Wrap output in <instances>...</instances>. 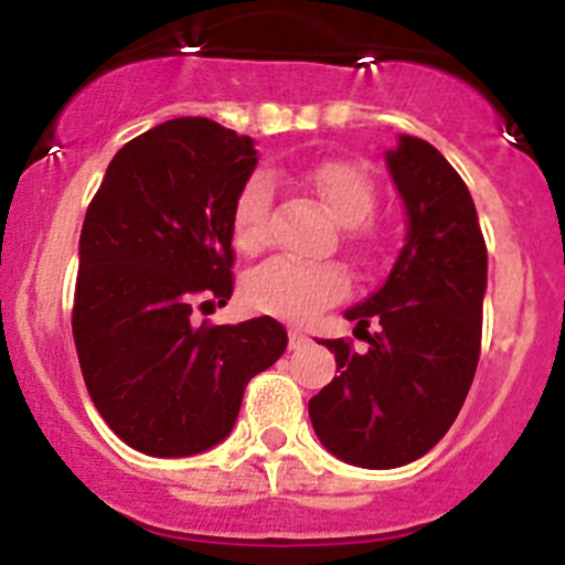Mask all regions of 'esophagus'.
I'll return each mask as SVG.
<instances>
[{"mask_svg": "<svg viewBox=\"0 0 565 565\" xmlns=\"http://www.w3.org/2000/svg\"><path fill=\"white\" fill-rule=\"evenodd\" d=\"M308 342H311V339H308L306 333L299 331V328H291V331H288V348H291V351H299V348H306Z\"/></svg>", "mask_w": 565, "mask_h": 565, "instance_id": "obj_1", "label": "esophagus"}]
</instances>
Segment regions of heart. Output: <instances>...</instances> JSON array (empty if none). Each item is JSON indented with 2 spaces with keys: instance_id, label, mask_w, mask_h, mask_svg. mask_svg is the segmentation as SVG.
Masks as SVG:
<instances>
[{
  "instance_id": "b5f03b06",
  "label": "heart",
  "mask_w": 565,
  "mask_h": 565,
  "mask_svg": "<svg viewBox=\"0 0 565 565\" xmlns=\"http://www.w3.org/2000/svg\"><path fill=\"white\" fill-rule=\"evenodd\" d=\"M319 201L344 226H356L376 203L371 178L348 161H326L306 174ZM271 181L252 174L232 209V239L239 252H259L268 239ZM348 291V277L331 263H302L294 257H271L243 277V299L259 313L279 319H308Z\"/></svg>"
}]
</instances>
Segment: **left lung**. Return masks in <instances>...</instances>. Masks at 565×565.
I'll return each mask as SVG.
<instances>
[{
	"mask_svg": "<svg viewBox=\"0 0 565 565\" xmlns=\"http://www.w3.org/2000/svg\"><path fill=\"white\" fill-rule=\"evenodd\" d=\"M384 163L404 203V246L382 286L344 311L367 351L322 339L339 376L308 402L322 447L364 469L404 467L450 430L476 376L487 294V246L461 174L413 135H398Z\"/></svg>",
	"mask_w": 565,
	"mask_h": 565,
	"instance_id": "obj_1",
	"label": "left lung"
}]
</instances>
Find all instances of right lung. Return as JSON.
<instances>
[{
  "label": "right lung",
  "mask_w": 565,
  "mask_h": 565,
  "mask_svg": "<svg viewBox=\"0 0 565 565\" xmlns=\"http://www.w3.org/2000/svg\"><path fill=\"white\" fill-rule=\"evenodd\" d=\"M257 158L248 135L172 118L115 152L87 209L78 364L109 430L143 456H198L228 438L248 379L286 351L271 317L192 322L194 302L232 297V209Z\"/></svg>",
  "instance_id": "add662e5"
}]
</instances>
